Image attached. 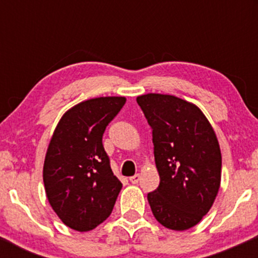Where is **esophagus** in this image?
Listing matches in <instances>:
<instances>
[{
	"instance_id": "34e87169",
	"label": "esophagus",
	"mask_w": 258,
	"mask_h": 258,
	"mask_svg": "<svg viewBox=\"0 0 258 258\" xmlns=\"http://www.w3.org/2000/svg\"><path fill=\"white\" fill-rule=\"evenodd\" d=\"M140 178H141V176L137 173V175L132 176V177H130V181H131V183H137V182L140 181Z\"/></svg>"
}]
</instances>
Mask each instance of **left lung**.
I'll return each instance as SVG.
<instances>
[{
  "label": "left lung",
  "mask_w": 258,
  "mask_h": 258,
  "mask_svg": "<svg viewBox=\"0 0 258 258\" xmlns=\"http://www.w3.org/2000/svg\"><path fill=\"white\" fill-rule=\"evenodd\" d=\"M152 128L153 155L160 175L157 189L147 195L156 220L184 231L196 226L212 207L221 183L220 145L197 106L171 95L137 97Z\"/></svg>",
  "instance_id": "left-lung-1"
}]
</instances>
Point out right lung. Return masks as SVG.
<instances>
[{"label":"right lung","mask_w":258,"mask_h":258,"mask_svg":"<svg viewBox=\"0 0 258 258\" xmlns=\"http://www.w3.org/2000/svg\"><path fill=\"white\" fill-rule=\"evenodd\" d=\"M124 103V97L83 101L67 111L54 130L43 183L51 207L72 230H93L112 212L122 183L111 170L102 136Z\"/></svg>","instance_id":"obj_1"}]
</instances>
